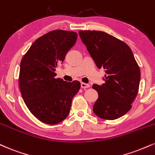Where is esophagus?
Instances as JSON below:
<instances>
[{"mask_svg":"<svg viewBox=\"0 0 155 155\" xmlns=\"http://www.w3.org/2000/svg\"><path fill=\"white\" fill-rule=\"evenodd\" d=\"M89 87H90V85L88 84H85V83H83V82L81 83V88H83V89L89 88Z\"/></svg>","mask_w":155,"mask_h":155,"instance_id":"obj_1","label":"esophagus"}]
</instances>
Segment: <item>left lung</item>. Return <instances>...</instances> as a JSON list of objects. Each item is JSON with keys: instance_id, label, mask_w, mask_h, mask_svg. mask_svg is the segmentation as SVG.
<instances>
[{"instance_id": "left-lung-1", "label": "left lung", "mask_w": 155, "mask_h": 155, "mask_svg": "<svg viewBox=\"0 0 155 155\" xmlns=\"http://www.w3.org/2000/svg\"><path fill=\"white\" fill-rule=\"evenodd\" d=\"M79 36L98 68L105 70V82L93 84L98 98L93 106L96 115L115 120L131 110L139 92L141 73L131 48L102 31H79Z\"/></svg>"}]
</instances>
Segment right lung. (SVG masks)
Instances as JSON below:
<instances>
[{"label":"right lung","mask_w":155,"mask_h":155,"mask_svg":"<svg viewBox=\"0 0 155 155\" xmlns=\"http://www.w3.org/2000/svg\"><path fill=\"white\" fill-rule=\"evenodd\" d=\"M77 37L74 31H49L35 40L21 59L18 84L22 98L31 114L44 124L64 120L81 87L78 81L66 82L55 78V73Z\"/></svg>","instance_id":"1"}]
</instances>
